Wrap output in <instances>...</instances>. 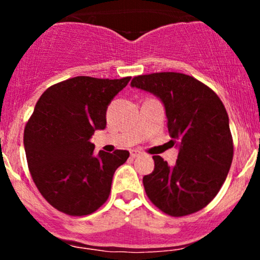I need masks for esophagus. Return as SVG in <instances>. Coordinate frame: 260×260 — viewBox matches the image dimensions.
Segmentation results:
<instances>
[{"label": "esophagus", "mask_w": 260, "mask_h": 260, "mask_svg": "<svg viewBox=\"0 0 260 260\" xmlns=\"http://www.w3.org/2000/svg\"><path fill=\"white\" fill-rule=\"evenodd\" d=\"M143 153L142 151L137 150V149H134V150H131V156L132 157H138V156H142Z\"/></svg>", "instance_id": "1"}]
</instances>
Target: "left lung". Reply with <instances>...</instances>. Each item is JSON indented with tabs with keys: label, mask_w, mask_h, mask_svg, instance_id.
<instances>
[{
	"label": "left lung",
	"mask_w": 260,
	"mask_h": 260,
	"mask_svg": "<svg viewBox=\"0 0 260 260\" xmlns=\"http://www.w3.org/2000/svg\"><path fill=\"white\" fill-rule=\"evenodd\" d=\"M131 85L159 98L169 133L178 147L174 166L159 155L153 156L154 171L143 177L149 199L171 216L189 215L207 207L228 177L234 157L222 101L209 86L183 73L138 76Z\"/></svg>",
	"instance_id": "obj_1"
}]
</instances>
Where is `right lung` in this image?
Returning <instances> with one entry per match:
<instances>
[{"label": "right lung", "mask_w": 260, "mask_h": 260, "mask_svg": "<svg viewBox=\"0 0 260 260\" xmlns=\"http://www.w3.org/2000/svg\"><path fill=\"white\" fill-rule=\"evenodd\" d=\"M129 80L74 77L38 100L24 129L26 161L39 192L62 213L88 215L109 198L113 174L129 151L95 155L90 138L105 129L107 106Z\"/></svg>", "instance_id": "right-lung-1"}]
</instances>
